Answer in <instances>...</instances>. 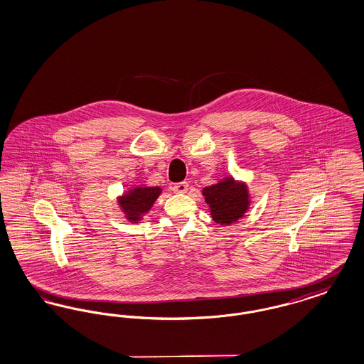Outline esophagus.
I'll return each instance as SVG.
<instances>
[{
    "label": "esophagus",
    "instance_id": "obj_1",
    "mask_svg": "<svg viewBox=\"0 0 364 364\" xmlns=\"http://www.w3.org/2000/svg\"><path fill=\"white\" fill-rule=\"evenodd\" d=\"M173 191L177 193H184L188 191V183L187 181H181V183H176L173 184Z\"/></svg>",
    "mask_w": 364,
    "mask_h": 364
}]
</instances>
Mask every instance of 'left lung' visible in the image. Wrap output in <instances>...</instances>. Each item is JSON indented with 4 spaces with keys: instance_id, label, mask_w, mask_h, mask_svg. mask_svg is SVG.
<instances>
[{
    "instance_id": "8db88e82",
    "label": "left lung",
    "mask_w": 364,
    "mask_h": 364,
    "mask_svg": "<svg viewBox=\"0 0 364 364\" xmlns=\"http://www.w3.org/2000/svg\"><path fill=\"white\" fill-rule=\"evenodd\" d=\"M203 195L211 210L213 220L224 225L237 221L250 205L247 186L237 184L232 178H225L218 184L206 187Z\"/></svg>"
}]
</instances>
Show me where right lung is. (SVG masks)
I'll return each instance as SVG.
<instances>
[{
  "label": "right lung",
  "instance_id": "obj_1",
  "mask_svg": "<svg viewBox=\"0 0 364 364\" xmlns=\"http://www.w3.org/2000/svg\"><path fill=\"white\" fill-rule=\"evenodd\" d=\"M159 193V187H139L124 195L120 199V205L127 213L128 220L138 223L141 214L147 213L151 208Z\"/></svg>",
  "mask_w": 364,
  "mask_h": 364
}]
</instances>
